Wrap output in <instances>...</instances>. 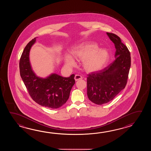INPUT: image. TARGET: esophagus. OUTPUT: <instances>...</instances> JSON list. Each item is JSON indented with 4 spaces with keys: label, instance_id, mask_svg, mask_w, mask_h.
Wrapping results in <instances>:
<instances>
[{
    "label": "esophagus",
    "instance_id": "obj_1",
    "mask_svg": "<svg viewBox=\"0 0 151 151\" xmlns=\"http://www.w3.org/2000/svg\"><path fill=\"white\" fill-rule=\"evenodd\" d=\"M81 79H83V77H81L80 75H79V74H76L74 77V79L76 81H78V80H80Z\"/></svg>",
    "mask_w": 151,
    "mask_h": 151
}]
</instances>
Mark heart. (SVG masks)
I'll return each mask as SVG.
<instances>
[{
  "instance_id": "heart-1",
  "label": "heart",
  "mask_w": 151,
  "mask_h": 151,
  "mask_svg": "<svg viewBox=\"0 0 151 151\" xmlns=\"http://www.w3.org/2000/svg\"><path fill=\"white\" fill-rule=\"evenodd\" d=\"M74 57L83 60V65L85 70L88 72L98 71L106 64L109 58V52L106 50L98 48L96 43L86 42L78 45L73 51ZM65 64L72 67L76 63L71 55L65 57Z\"/></svg>"
}]
</instances>
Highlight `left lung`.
<instances>
[{"label":"left lung","mask_w":151,"mask_h":151,"mask_svg":"<svg viewBox=\"0 0 151 151\" xmlns=\"http://www.w3.org/2000/svg\"><path fill=\"white\" fill-rule=\"evenodd\" d=\"M114 44L115 60L102 70L88 74L87 94L88 99L97 105L109 103L125 88L131 67L128 48L118 35L106 33Z\"/></svg>","instance_id":"left-lung-1"}]
</instances>
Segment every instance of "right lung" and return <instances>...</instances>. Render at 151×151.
<instances>
[{
    "instance_id": "1",
    "label": "right lung",
    "mask_w": 151,
    "mask_h": 151,
    "mask_svg": "<svg viewBox=\"0 0 151 151\" xmlns=\"http://www.w3.org/2000/svg\"><path fill=\"white\" fill-rule=\"evenodd\" d=\"M36 38L26 46L20 59V74L29 94L40 105L51 109L63 106L69 98L72 87L75 83L74 74L68 78L52 74L46 78L37 77L32 71L29 53Z\"/></svg>"
}]
</instances>
